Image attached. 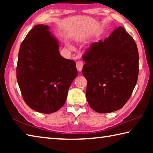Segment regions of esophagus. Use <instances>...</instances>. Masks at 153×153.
Listing matches in <instances>:
<instances>
[{
  "instance_id": "obj_1",
  "label": "esophagus",
  "mask_w": 153,
  "mask_h": 153,
  "mask_svg": "<svg viewBox=\"0 0 153 153\" xmlns=\"http://www.w3.org/2000/svg\"><path fill=\"white\" fill-rule=\"evenodd\" d=\"M83 65H84V63H82L81 61H78L76 62V68L79 71H81L83 68Z\"/></svg>"
}]
</instances>
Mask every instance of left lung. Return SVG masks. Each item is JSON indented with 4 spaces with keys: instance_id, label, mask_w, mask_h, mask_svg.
<instances>
[{
    "instance_id": "left-lung-1",
    "label": "left lung",
    "mask_w": 153,
    "mask_h": 153,
    "mask_svg": "<svg viewBox=\"0 0 153 153\" xmlns=\"http://www.w3.org/2000/svg\"><path fill=\"white\" fill-rule=\"evenodd\" d=\"M87 80L86 96L93 110L107 113L122 108L136 86L139 72L138 48L119 27L104 41L91 44L82 56Z\"/></svg>"
}]
</instances>
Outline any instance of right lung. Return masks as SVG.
Here are the masks:
<instances>
[{
    "mask_svg": "<svg viewBox=\"0 0 153 153\" xmlns=\"http://www.w3.org/2000/svg\"><path fill=\"white\" fill-rule=\"evenodd\" d=\"M48 25H36L21 44L17 79L27 106L37 112L52 113L63 107L77 75L76 62L59 52V44Z\"/></svg>",
    "mask_w": 153,
    "mask_h": 153,
    "instance_id": "obj_1",
    "label": "right lung"
}]
</instances>
